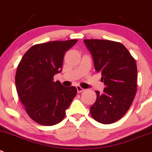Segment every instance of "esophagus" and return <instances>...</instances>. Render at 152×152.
I'll return each instance as SVG.
<instances>
[{"label":"esophagus","mask_w":152,"mask_h":152,"mask_svg":"<svg viewBox=\"0 0 152 152\" xmlns=\"http://www.w3.org/2000/svg\"><path fill=\"white\" fill-rule=\"evenodd\" d=\"M76 88H77V92H83V91L85 90L84 89H83L82 87H80V86H76Z\"/></svg>","instance_id":"1"}]
</instances>
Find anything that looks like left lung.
Instances as JSON below:
<instances>
[{
	"label": "left lung",
	"instance_id": "1",
	"mask_svg": "<svg viewBox=\"0 0 152 152\" xmlns=\"http://www.w3.org/2000/svg\"><path fill=\"white\" fill-rule=\"evenodd\" d=\"M95 70L102 74L105 88L95 91L90 107L92 118L102 124L113 123L124 116L135 98L137 69L135 60L122 44L110 40L84 39Z\"/></svg>",
	"mask_w": 152,
	"mask_h": 152
}]
</instances>
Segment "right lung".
<instances>
[{"label":"right lung","instance_id":"add662e5","mask_svg":"<svg viewBox=\"0 0 152 152\" xmlns=\"http://www.w3.org/2000/svg\"><path fill=\"white\" fill-rule=\"evenodd\" d=\"M77 39L53 41L32 46L17 68L15 86L29 116L42 125L51 126L64 118L66 110L77 94L53 76L62 71L65 53Z\"/></svg>","mask_w":152,"mask_h":152}]
</instances>
